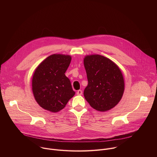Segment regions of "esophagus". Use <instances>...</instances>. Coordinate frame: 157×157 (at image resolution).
<instances>
[{
	"label": "esophagus",
	"instance_id": "obj_1",
	"mask_svg": "<svg viewBox=\"0 0 157 157\" xmlns=\"http://www.w3.org/2000/svg\"><path fill=\"white\" fill-rule=\"evenodd\" d=\"M82 93V91L81 90H78V91H77V93H76L77 95H81Z\"/></svg>",
	"mask_w": 157,
	"mask_h": 157
}]
</instances>
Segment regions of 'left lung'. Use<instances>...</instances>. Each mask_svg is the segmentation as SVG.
<instances>
[{
	"mask_svg": "<svg viewBox=\"0 0 157 157\" xmlns=\"http://www.w3.org/2000/svg\"><path fill=\"white\" fill-rule=\"evenodd\" d=\"M88 84L84 96L93 109L105 112L114 107L124 92V79L119 66L99 55H86L84 58Z\"/></svg>",
	"mask_w": 157,
	"mask_h": 157,
	"instance_id": "1",
	"label": "left lung"
}]
</instances>
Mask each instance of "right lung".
<instances>
[{
    "mask_svg": "<svg viewBox=\"0 0 157 157\" xmlns=\"http://www.w3.org/2000/svg\"><path fill=\"white\" fill-rule=\"evenodd\" d=\"M71 61L70 55L53 54L44 59L35 70L32 92L35 101L43 109L57 113L75 94L70 79L64 74Z\"/></svg>",
    "mask_w": 157,
    "mask_h": 157,
    "instance_id": "obj_1",
    "label": "right lung"
}]
</instances>
